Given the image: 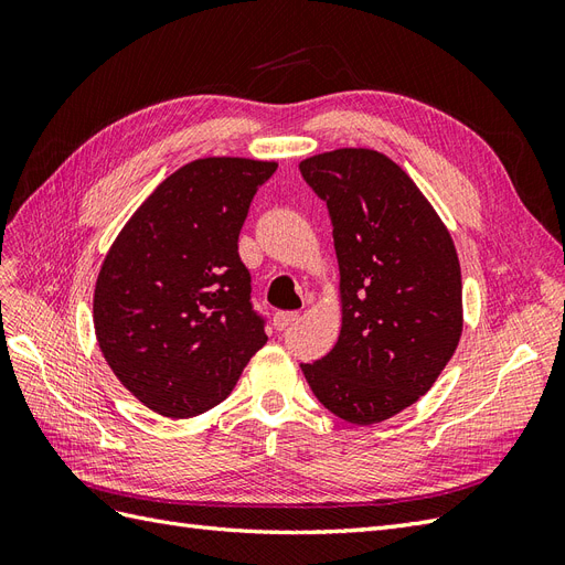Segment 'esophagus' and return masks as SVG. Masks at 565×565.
Returning <instances> with one entry per match:
<instances>
[{"mask_svg": "<svg viewBox=\"0 0 565 565\" xmlns=\"http://www.w3.org/2000/svg\"><path fill=\"white\" fill-rule=\"evenodd\" d=\"M299 320L297 311H280L273 316V324H276V330H287L289 324H295Z\"/></svg>", "mask_w": 565, "mask_h": 565, "instance_id": "obj_1", "label": "esophagus"}]
</instances>
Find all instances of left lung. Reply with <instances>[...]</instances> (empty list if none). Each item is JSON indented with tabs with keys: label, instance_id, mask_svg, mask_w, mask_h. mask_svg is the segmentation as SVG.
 <instances>
[{
	"label": "left lung",
	"instance_id": "8db88e82",
	"mask_svg": "<svg viewBox=\"0 0 565 565\" xmlns=\"http://www.w3.org/2000/svg\"><path fill=\"white\" fill-rule=\"evenodd\" d=\"M328 202L339 262L334 349L301 365L339 419L380 424L417 403L450 363L465 328L450 231L403 169L372 148L299 162Z\"/></svg>",
	"mask_w": 565,
	"mask_h": 565
}]
</instances>
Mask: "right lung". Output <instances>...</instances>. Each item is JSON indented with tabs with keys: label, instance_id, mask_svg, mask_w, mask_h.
<instances>
[{
	"label": "right lung",
	"instance_id": "right-lung-1",
	"mask_svg": "<svg viewBox=\"0 0 565 565\" xmlns=\"http://www.w3.org/2000/svg\"><path fill=\"white\" fill-rule=\"evenodd\" d=\"M278 162L179 167L117 233L94 287L98 349L152 413L195 417L224 401L268 337L249 303L237 235Z\"/></svg>",
	"mask_w": 565,
	"mask_h": 565
}]
</instances>
